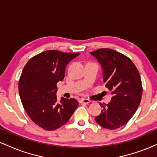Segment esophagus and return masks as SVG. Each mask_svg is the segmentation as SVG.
<instances>
[{
  "mask_svg": "<svg viewBox=\"0 0 157 157\" xmlns=\"http://www.w3.org/2000/svg\"><path fill=\"white\" fill-rule=\"evenodd\" d=\"M90 100L89 99H85V98H81L80 100V103H84V104H89L90 103Z\"/></svg>",
  "mask_w": 157,
  "mask_h": 157,
  "instance_id": "obj_1",
  "label": "esophagus"
}]
</instances>
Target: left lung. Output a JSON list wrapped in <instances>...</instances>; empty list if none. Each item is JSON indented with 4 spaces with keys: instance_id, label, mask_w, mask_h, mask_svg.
Segmentation results:
<instances>
[{
    "instance_id": "1",
    "label": "left lung",
    "mask_w": 157,
    "mask_h": 157,
    "mask_svg": "<svg viewBox=\"0 0 157 157\" xmlns=\"http://www.w3.org/2000/svg\"><path fill=\"white\" fill-rule=\"evenodd\" d=\"M102 69L105 87L111 91L110 102L104 106L95 121L105 128L113 130L125 125L140 105L142 94L141 77L128 57L110 48L90 52Z\"/></svg>"
}]
</instances>
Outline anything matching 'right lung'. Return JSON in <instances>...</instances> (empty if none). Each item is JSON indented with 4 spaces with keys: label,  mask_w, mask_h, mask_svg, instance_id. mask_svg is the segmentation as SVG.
<instances>
[{
    "label": "right lung",
    "mask_w": 157,
    "mask_h": 157,
    "mask_svg": "<svg viewBox=\"0 0 157 157\" xmlns=\"http://www.w3.org/2000/svg\"><path fill=\"white\" fill-rule=\"evenodd\" d=\"M80 53L49 50L32 57L20 77L19 94L25 111L35 123L46 131L59 128L78 106L74 98L57 101V83L63 81L68 63Z\"/></svg>",
    "instance_id": "add662e5"
}]
</instances>
